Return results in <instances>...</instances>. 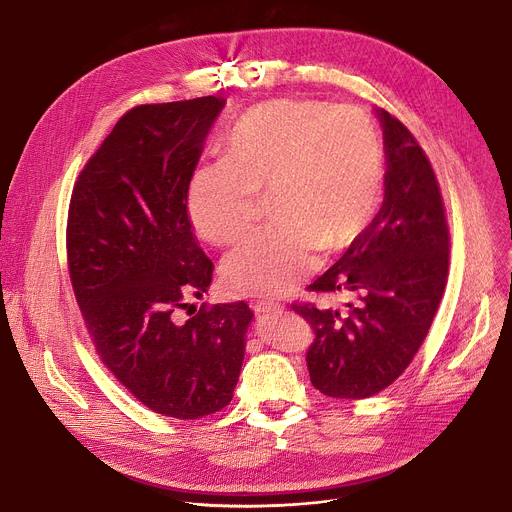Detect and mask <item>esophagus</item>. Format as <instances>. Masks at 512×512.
Returning <instances> with one entry per match:
<instances>
[{
    "label": "esophagus",
    "instance_id": "1",
    "mask_svg": "<svg viewBox=\"0 0 512 512\" xmlns=\"http://www.w3.org/2000/svg\"><path fill=\"white\" fill-rule=\"evenodd\" d=\"M251 308H253L257 314H280V312L284 310L280 304L267 302V300H255V302H251Z\"/></svg>",
    "mask_w": 512,
    "mask_h": 512
}]
</instances>
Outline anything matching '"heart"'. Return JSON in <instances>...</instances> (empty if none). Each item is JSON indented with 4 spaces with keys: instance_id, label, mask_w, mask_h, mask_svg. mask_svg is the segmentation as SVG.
Listing matches in <instances>:
<instances>
[{
    "instance_id": "obj_1",
    "label": "heart",
    "mask_w": 512,
    "mask_h": 512,
    "mask_svg": "<svg viewBox=\"0 0 512 512\" xmlns=\"http://www.w3.org/2000/svg\"><path fill=\"white\" fill-rule=\"evenodd\" d=\"M384 147L376 122L349 104L275 100L249 110L222 141V161L194 171L188 212L214 245L243 239L259 196L277 216L232 251L224 282L245 296H284L316 265L320 247H347L376 212Z\"/></svg>"
}]
</instances>
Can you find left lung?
<instances>
[{
  "label": "left lung",
  "mask_w": 512,
  "mask_h": 512,
  "mask_svg": "<svg viewBox=\"0 0 512 512\" xmlns=\"http://www.w3.org/2000/svg\"><path fill=\"white\" fill-rule=\"evenodd\" d=\"M386 194L376 218L310 292L349 294L343 308H292L310 324L312 386L331 398H367L396 382L421 349L447 284L449 226L437 175L412 132L378 110Z\"/></svg>",
  "instance_id": "8db88e82"
}]
</instances>
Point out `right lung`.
<instances>
[{"mask_svg":"<svg viewBox=\"0 0 512 512\" xmlns=\"http://www.w3.org/2000/svg\"><path fill=\"white\" fill-rule=\"evenodd\" d=\"M222 106L204 96L128 110L69 202V277L96 353L138 402L179 421L232 400L253 318L245 302L202 304L177 318L212 282L188 188Z\"/></svg>","mask_w":512,"mask_h":512,"instance_id":"obj_1","label":"right lung"}]
</instances>
